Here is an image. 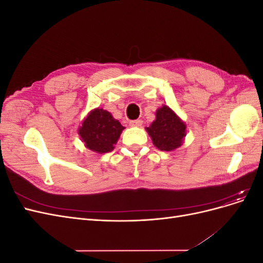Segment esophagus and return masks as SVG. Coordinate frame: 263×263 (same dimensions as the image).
Listing matches in <instances>:
<instances>
[{"mask_svg": "<svg viewBox=\"0 0 263 263\" xmlns=\"http://www.w3.org/2000/svg\"><path fill=\"white\" fill-rule=\"evenodd\" d=\"M129 125L134 127H140L142 125V121L141 119H135V121H130Z\"/></svg>", "mask_w": 263, "mask_h": 263, "instance_id": "1", "label": "esophagus"}]
</instances>
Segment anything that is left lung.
<instances>
[{"label":"left lung","mask_w":263,"mask_h":263,"mask_svg":"<svg viewBox=\"0 0 263 263\" xmlns=\"http://www.w3.org/2000/svg\"><path fill=\"white\" fill-rule=\"evenodd\" d=\"M146 129L154 145L163 151H171L180 147L185 136V124L165 105L157 110L156 121Z\"/></svg>","instance_id":"obj_1"}]
</instances>
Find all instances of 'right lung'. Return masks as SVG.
I'll use <instances>...</instances> for the list:
<instances>
[{
	"mask_svg": "<svg viewBox=\"0 0 263 263\" xmlns=\"http://www.w3.org/2000/svg\"><path fill=\"white\" fill-rule=\"evenodd\" d=\"M124 126L107 110L97 108L87 115L79 129L85 146L95 153L105 154L114 149Z\"/></svg>",
	"mask_w": 263,
	"mask_h": 263,
	"instance_id": "1",
	"label": "right lung"
}]
</instances>
